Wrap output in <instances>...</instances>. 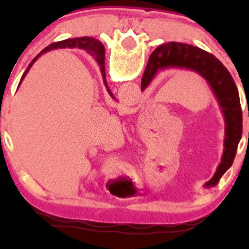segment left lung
Listing matches in <instances>:
<instances>
[{
  "instance_id": "left-lung-1",
  "label": "left lung",
  "mask_w": 249,
  "mask_h": 249,
  "mask_svg": "<svg viewBox=\"0 0 249 249\" xmlns=\"http://www.w3.org/2000/svg\"><path fill=\"white\" fill-rule=\"evenodd\" d=\"M190 68L203 76L218 98L226 118V138L222 162L206 187L218 183L219 178L232 166L237 147L242 137V109L239 93L228 70L213 54L195 46L181 42H169L158 46L149 56L144 70L141 89H144L160 68Z\"/></svg>"
}]
</instances>
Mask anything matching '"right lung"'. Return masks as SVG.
<instances>
[{"label":"right lung","instance_id":"1","mask_svg":"<svg viewBox=\"0 0 249 249\" xmlns=\"http://www.w3.org/2000/svg\"><path fill=\"white\" fill-rule=\"evenodd\" d=\"M66 47H68V48L77 47V48H83V50H87V51H92V52H93V56L96 57V59H97L98 65L101 66V72H102L103 81H105L106 87H107V82H106V73H105V47H103L102 43L98 42L97 39L92 38V37H77V38H68V39H65V41H61V42H56V43H52V45L47 46L45 50L41 51V53L39 54L45 53V52H47V51L53 50V48H66ZM37 57L34 59V61H32V62L30 63V66H28V68H27V71L30 70V67L32 66V63L36 61ZM27 71L25 72V74L27 73ZM25 74H23V76H25ZM107 89H108V87H107ZM108 92H109V89H108Z\"/></svg>","mask_w":249,"mask_h":249}]
</instances>
